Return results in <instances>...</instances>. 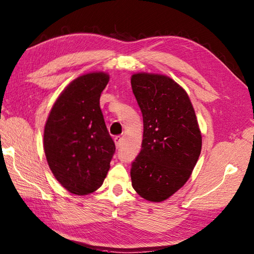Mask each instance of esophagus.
<instances>
[{
    "instance_id": "1",
    "label": "esophagus",
    "mask_w": 254,
    "mask_h": 254,
    "mask_svg": "<svg viewBox=\"0 0 254 254\" xmlns=\"http://www.w3.org/2000/svg\"><path fill=\"white\" fill-rule=\"evenodd\" d=\"M121 136H115L114 137V143H115V146H117L118 147V149H119V147H120V145H121Z\"/></svg>"
}]
</instances>
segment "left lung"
<instances>
[{
	"mask_svg": "<svg viewBox=\"0 0 254 254\" xmlns=\"http://www.w3.org/2000/svg\"><path fill=\"white\" fill-rule=\"evenodd\" d=\"M131 85L143 117L132 187L143 199L162 202L190 179L201 153V130L187 91L170 76L134 73Z\"/></svg>",
	"mask_w": 254,
	"mask_h": 254,
	"instance_id": "left-lung-1",
	"label": "left lung"
}]
</instances>
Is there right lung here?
Returning a JSON list of instances; mask_svg holds the SVG:
<instances>
[{"instance_id": "right-lung-1", "label": "right lung", "mask_w": 254, "mask_h": 254, "mask_svg": "<svg viewBox=\"0 0 254 254\" xmlns=\"http://www.w3.org/2000/svg\"><path fill=\"white\" fill-rule=\"evenodd\" d=\"M110 81L107 72H90L67 84L44 127L43 147L58 182L72 194L86 195L102 186L115 145L100 108Z\"/></svg>"}]
</instances>
